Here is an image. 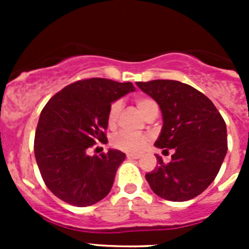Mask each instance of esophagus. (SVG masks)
<instances>
[{
	"label": "esophagus",
	"instance_id": "esophagus-1",
	"mask_svg": "<svg viewBox=\"0 0 249 249\" xmlns=\"http://www.w3.org/2000/svg\"><path fill=\"white\" fill-rule=\"evenodd\" d=\"M141 156L140 155H127V158H128V160H138V158H140Z\"/></svg>",
	"mask_w": 249,
	"mask_h": 249
}]
</instances>
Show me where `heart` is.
<instances>
[{"instance_id":"1","label":"heart","mask_w":249,"mask_h":249,"mask_svg":"<svg viewBox=\"0 0 249 249\" xmlns=\"http://www.w3.org/2000/svg\"><path fill=\"white\" fill-rule=\"evenodd\" d=\"M138 109L146 117L149 112L153 109H158L157 102L151 97H140L136 100ZM122 109V101L117 100L111 103L107 113V123L109 127H114L117 124L118 116ZM151 141V136L148 133H136V132L121 131L117 135H114L112 138V144L114 148L121 149L127 153H141L147 147L148 142Z\"/></svg>"}]
</instances>
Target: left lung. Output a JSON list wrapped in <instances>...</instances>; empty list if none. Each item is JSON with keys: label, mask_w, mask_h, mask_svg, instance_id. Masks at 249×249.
<instances>
[{"label": "left lung", "mask_w": 249, "mask_h": 249, "mask_svg": "<svg viewBox=\"0 0 249 249\" xmlns=\"http://www.w3.org/2000/svg\"><path fill=\"white\" fill-rule=\"evenodd\" d=\"M160 105L163 127L155 146L173 149L172 160L147 173L152 191L167 201L184 202L214 181L227 153V128L212 101L192 86L172 80L137 82Z\"/></svg>", "instance_id": "8db88e82"}]
</instances>
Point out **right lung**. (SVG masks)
<instances>
[{
  "label": "right lung",
  "instance_id": "add662e5",
  "mask_svg": "<svg viewBox=\"0 0 249 249\" xmlns=\"http://www.w3.org/2000/svg\"><path fill=\"white\" fill-rule=\"evenodd\" d=\"M132 91L131 82L87 78L66 86L46 103L35 135V157L43 182L59 199L86 207L108 195L126 155L109 149L89 156L87 151L107 142L109 106Z\"/></svg>",
  "mask_w": 249,
  "mask_h": 249
}]
</instances>
